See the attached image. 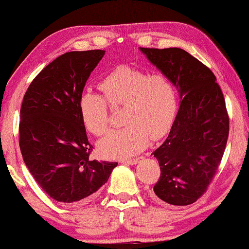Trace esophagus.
Here are the masks:
<instances>
[{
	"mask_svg": "<svg viewBox=\"0 0 249 249\" xmlns=\"http://www.w3.org/2000/svg\"><path fill=\"white\" fill-rule=\"evenodd\" d=\"M143 159H144L143 157L135 158V159H124V160H122V163H124V164H136Z\"/></svg>",
	"mask_w": 249,
	"mask_h": 249,
	"instance_id": "34e87169",
	"label": "esophagus"
}]
</instances>
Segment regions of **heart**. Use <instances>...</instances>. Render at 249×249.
<instances>
[{"label":"heart","mask_w":249,"mask_h":249,"mask_svg":"<svg viewBox=\"0 0 249 249\" xmlns=\"http://www.w3.org/2000/svg\"><path fill=\"white\" fill-rule=\"evenodd\" d=\"M105 100L85 91L79 98L80 118L96 136L107 130L112 107H124V128L113 130L98 143L99 153L107 159H124L158 141L170 130L177 112V92L164 74H150L130 65L112 70L99 83Z\"/></svg>","instance_id":"b5f03b06"}]
</instances>
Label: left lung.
I'll use <instances>...</instances> for the list:
<instances>
[{"mask_svg": "<svg viewBox=\"0 0 249 249\" xmlns=\"http://www.w3.org/2000/svg\"><path fill=\"white\" fill-rule=\"evenodd\" d=\"M179 92L167 140L152 153L160 178L152 196L174 206L196 202L214 178L229 136V115L214 73L179 48H140Z\"/></svg>", "mask_w": 249, "mask_h": 249, "instance_id": "1", "label": "left lung"}]
</instances>
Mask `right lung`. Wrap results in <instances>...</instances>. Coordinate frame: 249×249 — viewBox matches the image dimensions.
Wrapping results in <instances>:
<instances>
[{"label":"right lung","instance_id":"obj_1","mask_svg":"<svg viewBox=\"0 0 249 249\" xmlns=\"http://www.w3.org/2000/svg\"><path fill=\"white\" fill-rule=\"evenodd\" d=\"M104 54V50L61 54L37 74L22 99V159L42 190L56 201H86L118 166L89 159L93 147L77 105L87 80Z\"/></svg>","mask_w":249,"mask_h":249}]
</instances>
